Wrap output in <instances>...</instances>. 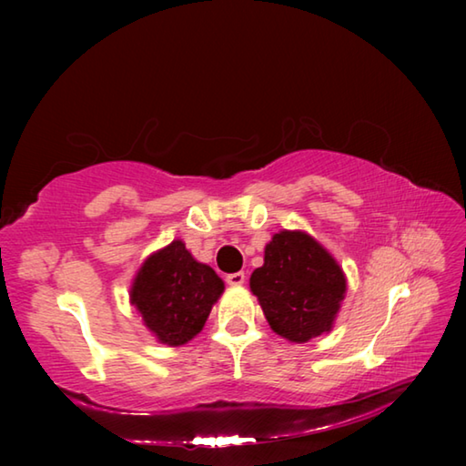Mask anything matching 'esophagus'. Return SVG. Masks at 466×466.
<instances>
[{
  "label": "esophagus",
  "instance_id": "obj_1",
  "mask_svg": "<svg viewBox=\"0 0 466 466\" xmlns=\"http://www.w3.org/2000/svg\"><path fill=\"white\" fill-rule=\"evenodd\" d=\"M226 282L230 286H242L246 282V274L244 272H234L226 276Z\"/></svg>",
  "mask_w": 466,
  "mask_h": 466
}]
</instances>
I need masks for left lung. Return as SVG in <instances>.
<instances>
[{"label": "left lung", "mask_w": 466, "mask_h": 466, "mask_svg": "<svg viewBox=\"0 0 466 466\" xmlns=\"http://www.w3.org/2000/svg\"><path fill=\"white\" fill-rule=\"evenodd\" d=\"M270 329L304 344L329 334L346 296L339 260L304 230H280L264 248V264L250 276Z\"/></svg>", "instance_id": "obj_1"}]
</instances>
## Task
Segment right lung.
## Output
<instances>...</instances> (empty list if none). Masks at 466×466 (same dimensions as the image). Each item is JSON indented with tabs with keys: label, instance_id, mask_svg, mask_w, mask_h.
<instances>
[{
	"label": "right lung",
	"instance_id": "add662e5",
	"mask_svg": "<svg viewBox=\"0 0 466 466\" xmlns=\"http://www.w3.org/2000/svg\"><path fill=\"white\" fill-rule=\"evenodd\" d=\"M224 280L177 238L152 252L130 286V304L160 344L182 346L204 329Z\"/></svg>",
	"mask_w": 466,
	"mask_h": 466
}]
</instances>
